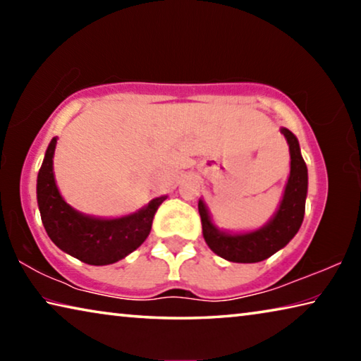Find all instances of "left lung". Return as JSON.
<instances>
[{"label":"left lung","mask_w":361,"mask_h":361,"mask_svg":"<svg viewBox=\"0 0 361 361\" xmlns=\"http://www.w3.org/2000/svg\"><path fill=\"white\" fill-rule=\"evenodd\" d=\"M282 133L290 145L291 170L283 200L271 223L250 234H224L212 224L209 212L202 200H199L204 239L212 252L224 259L232 262H259L267 259L283 248L301 228L307 195V167L299 151L296 137L288 129H282Z\"/></svg>","instance_id":"left-lung-1"}]
</instances>
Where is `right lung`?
Here are the masks:
<instances>
[{
  "label": "right lung",
  "instance_id": "1",
  "mask_svg": "<svg viewBox=\"0 0 361 361\" xmlns=\"http://www.w3.org/2000/svg\"><path fill=\"white\" fill-rule=\"evenodd\" d=\"M57 138L49 143L38 173V205L47 235L65 253L92 266H105L126 258L148 237L152 218L166 197L152 199L133 215L99 219L81 215L60 195L52 172V157Z\"/></svg>",
  "mask_w": 361,
  "mask_h": 361
}]
</instances>
